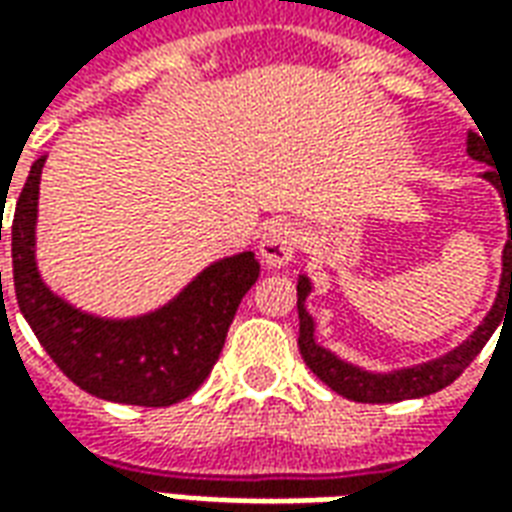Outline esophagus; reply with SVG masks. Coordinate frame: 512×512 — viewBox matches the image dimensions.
Returning <instances> with one entry per match:
<instances>
[{
	"instance_id": "34e87169",
	"label": "esophagus",
	"mask_w": 512,
	"mask_h": 512,
	"mask_svg": "<svg viewBox=\"0 0 512 512\" xmlns=\"http://www.w3.org/2000/svg\"><path fill=\"white\" fill-rule=\"evenodd\" d=\"M301 244V230L293 222L268 224L260 235V257L266 268H285L296 257Z\"/></svg>"
}]
</instances>
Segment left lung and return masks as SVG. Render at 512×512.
I'll list each match as a JSON object with an SVG mask.
<instances>
[{
    "label": "left lung",
    "instance_id": "1",
    "mask_svg": "<svg viewBox=\"0 0 512 512\" xmlns=\"http://www.w3.org/2000/svg\"><path fill=\"white\" fill-rule=\"evenodd\" d=\"M483 139L469 131L466 153L474 161L491 164V153H488V145ZM483 178L499 189L507 216V244L502 249L499 293H496L494 307L485 315L483 323L458 348H452L439 359H430V362H422V365L414 367H403V370H392V373H370L365 367H356L340 359V356L332 354L329 348H323L315 340V318L307 310V296L312 293V282L307 274H301L299 285H296V290H299V351L312 373L321 378L329 389H334L337 395L356 400V403H397V400L433 395V392L450 386L455 378L461 376L474 356L483 351V345L491 340L494 329L502 323V310L507 304H512V183L502 180V175H496L494 169L483 172Z\"/></svg>",
    "mask_w": 512,
    "mask_h": 512
}]
</instances>
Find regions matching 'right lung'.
Returning a JSON list of instances; mask_svg holds the SVG:
<instances>
[{
	"label": "right lung",
	"mask_w": 512,
	"mask_h": 512,
	"mask_svg": "<svg viewBox=\"0 0 512 512\" xmlns=\"http://www.w3.org/2000/svg\"><path fill=\"white\" fill-rule=\"evenodd\" d=\"M43 164L46 156L29 169L10 224L21 315L54 365L84 392L126 406L180 403L208 378L222 354L235 310L260 277L255 252H238L202 268L175 299L145 315L101 318L79 310L40 277L35 230Z\"/></svg>",
	"instance_id": "right-lung-1"
}]
</instances>
